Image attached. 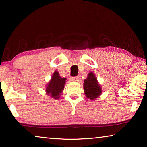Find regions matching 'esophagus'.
<instances>
[{"instance_id": "34e87169", "label": "esophagus", "mask_w": 147, "mask_h": 147, "mask_svg": "<svg viewBox=\"0 0 147 147\" xmlns=\"http://www.w3.org/2000/svg\"><path fill=\"white\" fill-rule=\"evenodd\" d=\"M80 80V77L79 76H75V77H72L71 78V80L73 82H78Z\"/></svg>"}]
</instances>
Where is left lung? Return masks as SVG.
<instances>
[{"label": "left lung", "mask_w": 147, "mask_h": 147, "mask_svg": "<svg viewBox=\"0 0 147 147\" xmlns=\"http://www.w3.org/2000/svg\"><path fill=\"white\" fill-rule=\"evenodd\" d=\"M84 91L87 98L91 100H96L102 94V88L97 80V78L93 72L88 74L87 78L84 81Z\"/></svg>", "instance_id": "obj_1"}]
</instances>
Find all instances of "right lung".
Segmentation results:
<instances>
[{
  "mask_svg": "<svg viewBox=\"0 0 147 147\" xmlns=\"http://www.w3.org/2000/svg\"><path fill=\"white\" fill-rule=\"evenodd\" d=\"M66 78H61L58 71H54L51 79L46 86L45 92L47 95L55 100L60 97L66 83Z\"/></svg>",
  "mask_w": 147,
  "mask_h": 147,
  "instance_id": "1",
  "label": "right lung"
}]
</instances>
